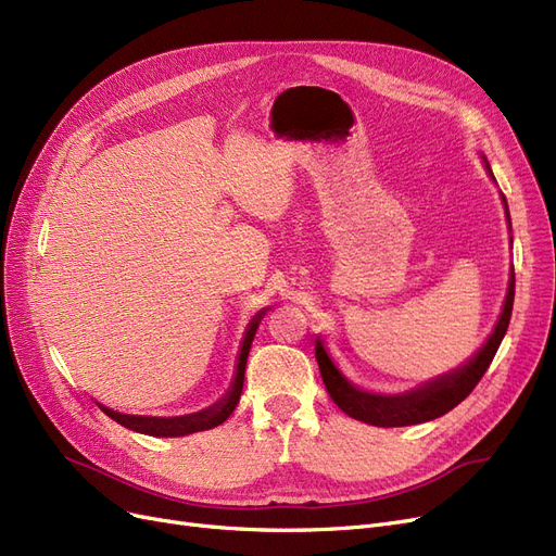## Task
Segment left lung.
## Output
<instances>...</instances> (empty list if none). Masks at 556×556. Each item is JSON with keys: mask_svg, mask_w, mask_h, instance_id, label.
I'll use <instances>...</instances> for the list:
<instances>
[{"mask_svg": "<svg viewBox=\"0 0 556 556\" xmlns=\"http://www.w3.org/2000/svg\"><path fill=\"white\" fill-rule=\"evenodd\" d=\"M485 167H488V174L492 176L488 162H485ZM492 180H495V176H492ZM502 199L506 203L504 194H502ZM506 215H508V208H506ZM508 222H510V217H508ZM513 298H516V273H510L504 312L495 325V332L490 334V339L485 341L479 355L469 364L460 366L458 371L446 374L433 382H426L424 387L415 389V392L399 394V396L368 394V392H362V389L353 387L337 371V366L332 364L330 357H327L323 343L316 341V362H318L327 394L332 396V401L343 409L348 417H353L364 424H371V426H380V428L413 426V424H424V421L446 415L448 409H454L458 403H463L471 394V389L479 384V380L488 371L490 362L495 359L497 348L508 330Z\"/></svg>", "mask_w": 556, "mask_h": 556, "instance_id": "8db88e82", "label": "left lung"}]
</instances>
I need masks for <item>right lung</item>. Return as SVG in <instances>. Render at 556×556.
<instances>
[{
    "label": "right lung",
    "mask_w": 556,
    "mask_h": 556,
    "mask_svg": "<svg viewBox=\"0 0 556 556\" xmlns=\"http://www.w3.org/2000/svg\"><path fill=\"white\" fill-rule=\"evenodd\" d=\"M265 312L256 314V318H252L250 323V330H247L244 334V341H242V348H240V357H238V368H236V380H233V387L231 392L226 394L219 403H215L213 407L208 409H201V413H194V415H185V417H137V415H121V413H114V409L100 405L102 413H105L108 417H112L116 424L126 426L130 430H137V433H143V435H153V438H180V435H190V433H199V430H208V428H215L219 424H224L226 419L231 417V413L236 409L238 401H240V394H242V382H244V366H247V355H250V348H252V341H254V334H256V327H258V320L263 318Z\"/></svg>",
    "instance_id": "obj_1"
}]
</instances>
